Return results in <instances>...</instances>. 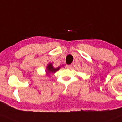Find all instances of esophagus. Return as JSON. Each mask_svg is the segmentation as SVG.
Instances as JSON below:
<instances>
[{
    "label": "esophagus",
    "instance_id": "34e87169",
    "mask_svg": "<svg viewBox=\"0 0 122 122\" xmlns=\"http://www.w3.org/2000/svg\"><path fill=\"white\" fill-rule=\"evenodd\" d=\"M72 64H69V65L66 66V67H67V69H71L72 68Z\"/></svg>",
    "mask_w": 122,
    "mask_h": 122
}]
</instances>
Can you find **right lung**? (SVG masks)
<instances>
[{"label": "right lung", "instance_id": "obj_1", "mask_svg": "<svg viewBox=\"0 0 122 122\" xmlns=\"http://www.w3.org/2000/svg\"><path fill=\"white\" fill-rule=\"evenodd\" d=\"M62 67H63V65L61 66ZM61 66L60 67H57V68H54L53 67V64L51 63H49V64H47V67H46V70L45 71H46V76H50V75L51 74V73H55L57 71H58L61 68Z\"/></svg>", "mask_w": 122, "mask_h": 122}]
</instances>
